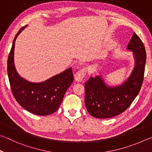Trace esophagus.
<instances>
[{"label": "esophagus", "mask_w": 152, "mask_h": 152, "mask_svg": "<svg viewBox=\"0 0 152 152\" xmlns=\"http://www.w3.org/2000/svg\"><path fill=\"white\" fill-rule=\"evenodd\" d=\"M86 71L85 69H81L80 70L77 72L74 75V79L76 82H82L83 80L84 76L86 75Z\"/></svg>", "instance_id": "obj_1"}]
</instances>
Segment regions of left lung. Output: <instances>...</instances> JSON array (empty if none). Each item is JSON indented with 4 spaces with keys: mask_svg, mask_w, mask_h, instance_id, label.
Segmentation results:
<instances>
[{
    "mask_svg": "<svg viewBox=\"0 0 152 152\" xmlns=\"http://www.w3.org/2000/svg\"><path fill=\"white\" fill-rule=\"evenodd\" d=\"M134 58V67L128 78L117 86L108 85L103 72L91 77L85 84V106L89 114L99 119H107L121 114L132 103L140 91L145 72L146 52L143 43L136 33L127 46Z\"/></svg>",
    "mask_w": 152,
    "mask_h": 152,
    "instance_id": "obj_1",
    "label": "left lung"
}]
</instances>
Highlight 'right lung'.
<instances>
[{
	"label": "right lung",
	"mask_w": 152,
	"mask_h": 152,
	"mask_svg": "<svg viewBox=\"0 0 152 152\" xmlns=\"http://www.w3.org/2000/svg\"><path fill=\"white\" fill-rule=\"evenodd\" d=\"M27 25L15 35L7 61V72L13 96L20 106L40 116L52 114L60 107L64 94L74 81L72 68H69L45 81L33 82L20 76L15 66V41Z\"/></svg>",
	"instance_id": "1"
}]
</instances>
